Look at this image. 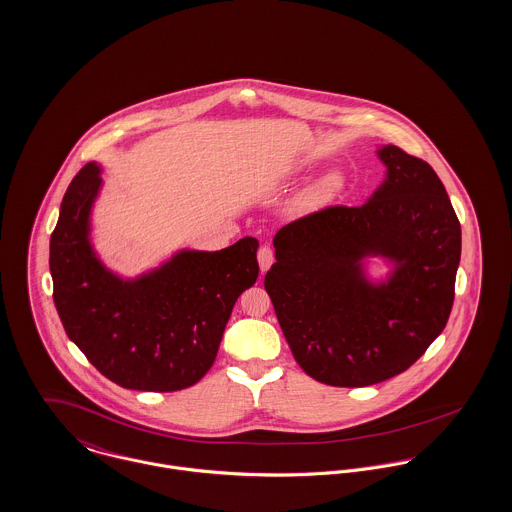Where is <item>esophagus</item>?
I'll list each match as a JSON object with an SVG mask.
<instances>
[{
    "mask_svg": "<svg viewBox=\"0 0 512 512\" xmlns=\"http://www.w3.org/2000/svg\"><path fill=\"white\" fill-rule=\"evenodd\" d=\"M257 259H259V267L261 271H269V267L275 263V251L271 245H261L257 251Z\"/></svg>",
    "mask_w": 512,
    "mask_h": 512,
    "instance_id": "1",
    "label": "esophagus"
}]
</instances>
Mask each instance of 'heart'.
<instances>
[{
    "mask_svg": "<svg viewBox=\"0 0 512 512\" xmlns=\"http://www.w3.org/2000/svg\"><path fill=\"white\" fill-rule=\"evenodd\" d=\"M343 189V179L337 173H327L323 179H319L308 193L310 204H323L331 198L337 197Z\"/></svg>",
    "mask_w": 512,
    "mask_h": 512,
    "instance_id": "heart-1",
    "label": "heart"
}]
</instances>
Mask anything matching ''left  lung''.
Masks as SVG:
<instances>
[{
    "label": "left lung",
    "mask_w": 512,
    "mask_h": 512,
    "mask_svg": "<svg viewBox=\"0 0 512 512\" xmlns=\"http://www.w3.org/2000/svg\"><path fill=\"white\" fill-rule=\"evenodd\" d=\"M378 156L388 177L362 206H327L276 232L265 275L296 362L317 382L364 388L405 372L446 327L462 230L433 167L397 146ZM398 263L374 287L359 261Z\"/></svg>",
    "instance_id": "8db88e82"
}]
</instances>
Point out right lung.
<instances>
[{"instance_id": "1", "label": "right lung", "mask_w": 512, "mask_h": 512, "mask_svg": "<svg viewBox=\"0 0 512 512\" xmlns=\"http://www.w3.org/2000/svg\"><path fill=\"white\" fill-rule=\"evenodd\" d=\"M101 185L87 163L70 183L50 236L54 306L68 337L126 390L177 392L210 370L239 294L259 276L255 237L220 251H181L122 280L89 243V210Z\"/></svg>"}]
</instances>
